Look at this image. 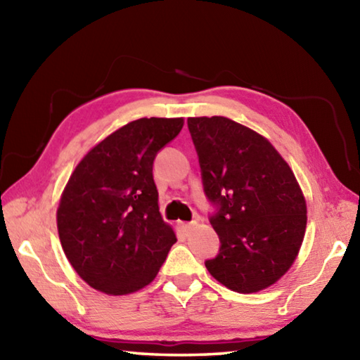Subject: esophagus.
I'll return each instance as SVG.
<instances>
[{
  "instance_id": "34e87169",
  "label": "esophagus",
  "mask_w": 360,
  "mask_h": 360,
  "mask_svg": "<svg viewBox=\"0 0 360 360\" xmlns=\"http://www.w3.org/2000/svg\"><path fill=\"white\" fill-rule=\"evenodd\" d=\"M192 229H193V224H192V222H181V224H179V230H181L184 235L191 233Z\"/></svg>"
}]
</instances>
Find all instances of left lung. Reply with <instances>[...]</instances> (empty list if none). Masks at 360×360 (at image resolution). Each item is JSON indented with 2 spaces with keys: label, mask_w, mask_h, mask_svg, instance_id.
Segmentation results:
<instances>
[{
  "label": "left lung",
  "mask_w": 360,
  "mask_h": 360,
  "mask_svg": "<svg viewBox=\"0 0 360 360\" xmlns=\"http://www.w3.org/2000/svg\"><path fill=\"white\" fill-rule=\"evenodd\" d=\"M205 193L217 205L210 222L221 240L205 265L230 290L252 294L294 264L307 229L295 174L265 136L222 115L188 117Z\"/></svg>",
  "instance_id": "8db88e82"
}]
</instances>
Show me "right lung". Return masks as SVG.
I'll return each mask as SVG.
<instances>
[{
  "label": "right lung",
  "mask_w": 360,
  "mask_h": 360,
  "mask_svg": "<svg viewBox=\"0 0 360 360\" xmlns=\"http://www.w3.org/2000/svg\"><path fill=\"white\" fill-rule=\"evenodd\" d=\"M182 125V117L129 122L94 146L71 173L57 229L66 259L90 288L133 294L154 281L165 262L176 233L158 211L152 163Z\"/></svg>",
  "instance_id": "right-lung-1"
}]
</instances>
